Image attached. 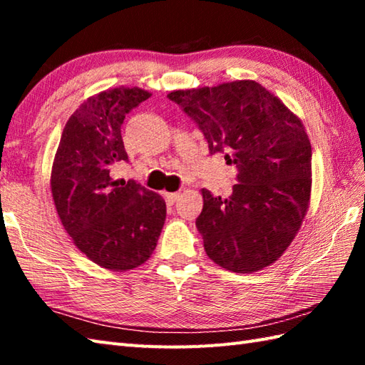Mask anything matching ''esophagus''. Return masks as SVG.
<instances>
[{
    "mask_svg": "<svg viewBox=\"0 0 365 365\" xmlns=\"http://www.w3.org/2000/svg\"><path fill=\"white\" fill-rule=\"evenodd\" d=\"M165 197H166V200H168L169 204H174L175 200L180 197V192H166Z\"/></svg>",
    "mask_w": 365,
    "mask_h": 365,
    "instance_id": "obj_1",
    "label": "esophagus"
}]
</instances>
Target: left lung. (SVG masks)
<instances>
[{
	"instance_id": "obj_1",
	"label": "left lung",
	"mask_w": 365,
	"mask_h": 365,
	"mask_svg": "<svg viewBox=\"0 0 365 365\" xmlns=\"http://www.w3.org/2000/svg\"><path fill=\"white\" fill-rule=\"evenodd\" d=\"M168 97L238 169L229 197L202 191L196 227L216 265L254 273L293 242L311 202L312 149L301 119L252 80L178 89Z\"/></svg>"
}]
</instances>
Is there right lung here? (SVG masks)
Instances as JSON below:
<instances>
[{"label": "right lung", "instance_id": "1", "mask_svg": "<svg viewBox=\"0 0 365 365\" xmlns=\"http://www.w3.org/2000/svg\"><path fill=\"white\" fill-rule=\"evenodd\" d=\"M152 94L111 88L89 97L68 118L51 168V195L75 246L98 267L133 269L149 260L166 220L158 192L135 180H114L127 161L120 127L125 114Z\"/></svg>", "mask_w": 365, "mask_h": 365}]
</instances>
